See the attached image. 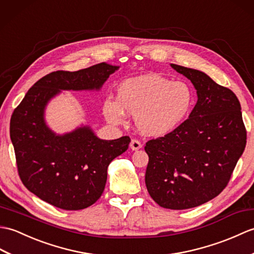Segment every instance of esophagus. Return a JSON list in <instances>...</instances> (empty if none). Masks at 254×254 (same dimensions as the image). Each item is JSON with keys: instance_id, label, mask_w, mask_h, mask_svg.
Segmentation results:
<instances>
[{"instance_id": "obj_1", "label": "esophagus", "mask_w": 254, "mask_h": 254, "mask_svg": "<svg viewBox=\"0 0 254 254\" xmlns=\"http://www.w3.org/2000/svg\"><path fill=\"white\" fill-rule=\"evenodd\" d=\"M141 148H142L141 142L138 141L137 139H132V140H131V142H130V149H131L132 151H137V150L141 149Z\"/></svg>"}]
</instances>
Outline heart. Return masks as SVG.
Masks as SVG:
<instances>
[{
  "instance_id": "b5f03b06",
  "label": "heart",
  "mask_w": 254,
  "mask_h": 254,
  "mask_svg": "<svg viewBox=\"0 0 254 254\" xmlns=\"http://www.w3.org/2000/svg\"><path fill=\"white\" fill-rule=\"evenodd\" d=\"M192 105L193 90L187 82L148 74L123 81L117 88V99L106 98L102 110L113 125L125 122L127 112L134 116L140 132L161 137L176 129Z\"/></svg>"
}]
</instances>
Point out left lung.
<instances>
[{
  "label": "left lung",
  "instance_id": "1",
  "mask_svg": "<svg viewBox=\"0 0 254 254\" xmlns=\"http://www.w3.org/2000/svg\"><path fill=\"white\" fill-rule=\"evenodd\" d=\"M192 82L198 101L189 118L164 137L149 140L145 185L162 207L186 210L226 187L247 143L239 100L204 72L171 64Z\"/></svg>",
  "mask_w": 254,
  "mask_h": 254
}]
</instances>
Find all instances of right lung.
<instances>
[{
  "instance_id": "add662e5",
  "label": "right lung",
  "mask_w": 254,
  "mask_h": 254,
  "mask_svg": "<svg viewBox=\"0 0 254 254\" xmlns=\"http://www.w3.org/2000/svg\"><path fill=\"white\" fill-rule=\"evenodd\" d=\"M120 67L100 63L78 71L58 70L28 90L10 117L9 134L18 175L38 198L67 211L82 210L103 193L110 163L128 149L130 138L102 140L89 126L56 134L44 110L61 90H100Z\"/></svg>"
}]
</instances>
